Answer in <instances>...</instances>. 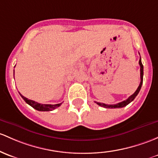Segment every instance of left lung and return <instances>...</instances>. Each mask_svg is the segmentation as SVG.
Returning a JSON list of instances; mask_svg holds the SVG:
<instances>
[{"label":"left lung","mask_w":158,"mask_h":158,"mask_svg":"<svg viewBox=\"0 0 158 158\" xmlns=\"http://www.w3.org/2000/svg\"><path fill=\"white\" fill-rule=\"evenodd\" d=\"M139 65H140V77H141V82L140 84H139V87L138 89H136V91L134 92L133 94H132L131 96H129V98L127 99V100L122 101V102H119L118 104H103V103H99V102H96L95 103L97 104H98L99 106H101L103 107H105V108H120V107H126V106L128 105L130 102H132V101L135 99V98L137 96V94H139V91H140L141 88H142V82H143V65L142 64V60H141V57L139 59Z\"/></svg>","instance_id":"1"}]
</instances>
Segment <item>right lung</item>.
I'll return each mask as SVG.
<instances>
[{
	"mask_svg": "<svg viewBox=\"0 0 158 158\" xmlns=\"http://www.w3.org/2000/svg\"><path fill=\"white\" fill-rule=\"evenodd\" d=\"M19 94H20L21 97L23 98V100L26 101L28 104H29V105H30L31 107H32L33 108H35V110H39V111L53 110L56 109L57 107H60V106L61 105V104H62V103H60V104H40V103L35 102V101L26 98V97H24V96L22 95L20 93H19Z\"/></svg>",
	"mask_w": 158,
	"mask_h": 158,
	"instance_id": "add662e5",
	"label": "right lung"
}]
</instances>
